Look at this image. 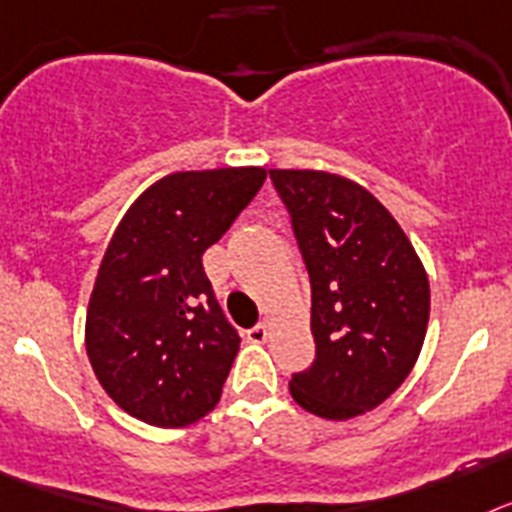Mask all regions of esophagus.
I'll return each instance as SVG.
<instances>
[{
    "mask_svg": "<svg viewBox=\"0 0 512 512\" xmlns=\"http://www.w3.org/2000/svg\"><path fill=\"white\" fill-rule=\"evenodd\" d=\"M247 337H250L252 342H265L270 337V330L268 324H255L252 330H247Z\"/></svg>",
    "mask_w": 512,
    "mask_h": 512,
    "instance_id": "1",
    "label": "esophagus"
}]
</instances>
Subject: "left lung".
Masks as SVG:
<instances>
[{
  "label": "left lung",
  "mask_w": 512,
  "mask_h": 512,
  "mask_svg": "<svg viewBox=\"0 0 512 512\" xmlns=\"http://www.w3.org/2000/svg\"><path fill=\"white\" fill-rule=\"evenodd\" d=\"M311 283L317 355L291 376L311 415L350 420L410 376L430 317V286L402 226L366 188L317 170H270Z\"/></svg>",
  "instance_id": "obj_1"
}]
</instances>
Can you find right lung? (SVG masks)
I'll use <instances>...</instances> for the list:
<instances>
[{
  "label": "right lung",
  "mask_w": 512,
  "mask_h": 512,
  "mask_svg": "<svg viewBox=\"0 0 512 512\" xmlns=\"http://www.w3.org/2000/svg\"><path fill=\"white\" fill-rule=\"evenodd\" d=\"M262 182V167L175 172L146 188L115 229L84 340L102 389L136 420L185 428L219 402L239 335L213 296L203 252Z\"/></svg>",
  "instance_id": "obj_1"
}]
</instances>
